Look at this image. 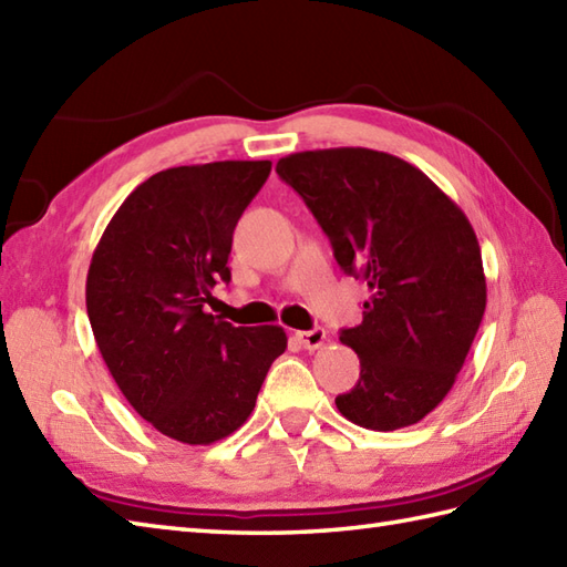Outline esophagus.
I'll return each mask as SVG.
<instances>
[{"instance_id": "obj_1", "label": "esophagus", "mask_w": 567, "mask_h": 567, "mask_svg": "<svg viewBox=\"0 0 567 567\" xmlns=\"http://www.w3.org/2000/svg\"><path fill=\"white\" fill-rule=\"evenodd\" d=\"M295 339L302 343L307 351H317L323 343H327V331L323 329H311V331H297Z\"/></svg>"}]
</instances>
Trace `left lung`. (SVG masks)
Segmentation results:
<instances>
[{"instance_id":"8db88e82","label":"left lung","mask_w":567,"mask_h":567,"mask_svg":"<svg viewBox=\"0 0 567 567\" xmlns=\"http://www.w3.org/2000/svg\"><path fill=\"white\" fill-rule=\"evenodd\" d=\"M275 171L317 216L343 272L370 292L363 321L341 331L360 378L336 406L372 431L419 424L451 392L485 315L467 216L419 167L382 151H302Z\"/></svg>"}]
</instances>
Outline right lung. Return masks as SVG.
Here are the masks:
<instances>
[{
  "label": "right lung",
  "instance_id": "obj_1",
  "mask_svg": "<svg viewBox=\"0 0 567 567\" xmlns=\"http://www.w3.org/2000/svg\"><path fill=\"white\" fill-rule=\"evenodd\" d=\"M270 161L179 165L141 183L106 224L87 272L94 341L128 404L167 439L209 445L246 424L282 327H234L207 311L231 280L240 214Z\"/></svg>",
  "mask_w": 567,
  "mask_h": 567
}]
</instances>
